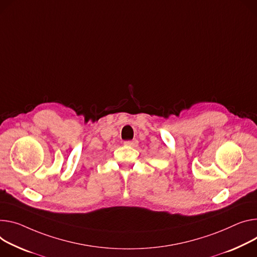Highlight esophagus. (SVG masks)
Listing matches in <instances>:
<instances>
[{
    "label": "esophagus",
    "mask_w": 257,
    "mask_h": 257,
    "mask_svg": "<svg viewBox=\"0 0 257 257\" xmlns=\"http://www.w3.org/2000/svg\"><path fill=\"white\" fill-rule=\"evenodd\" d=\"M137 144H138V142L136 141V139H134V141H127L124 143V145L127 147H136Z\"/></svg>",
    "instance_id": "1"
}]
</instances>
